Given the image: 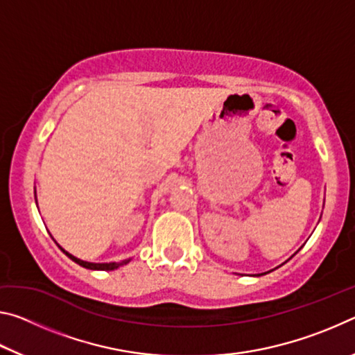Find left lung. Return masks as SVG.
Listing matches in <instances>:
<instances>
[{"label": "left lung", "mask_w": 355, "mask_h": 355, "mask_svg": "<svg viewBox=\"0 0 355 355\" xmlns=\"http://www.w3.org/2000/svg\"><path fill=\"white\" fill-rule=\"evenodd\" d=\"M268 272H271V271H268ZM268 272H264V274H268ZM260 275H263V274H257V277H260Z\"/></svg>", "instance_id": "left-lung-1"}]
</instances>
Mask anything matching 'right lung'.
Returning <instances> with one entry per match:
<instances>
[{
	"label": "right lung",
	"instance_id": "right-lung-1",
	"mask_svg": "<svg viewBox=\"0 0 355 355\" xmlns=\"http://www.w3.org/2000/svg\"><path fill=\"white\" fill-rule=\"evenodd\" d=\"M56 243V241H55ZM58 244V243H56ZM59 245V244H58ZM59 249H61L65 255H67L71 261H75L76 264H80V266L86 268V269H92V271H114V269H117L120 266H123V264H127L131 261V258H128V260H123V261H111V263H91V261H84V260H80V258H76L75 255L69 254L67 250L62 249L61 245H59Z\"/></svg>",
	"mask_w": 355,
	"mask_h": 355
}]
</instances>
